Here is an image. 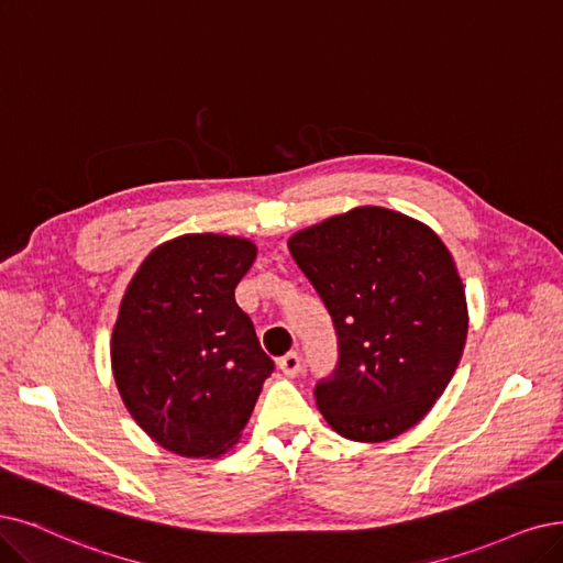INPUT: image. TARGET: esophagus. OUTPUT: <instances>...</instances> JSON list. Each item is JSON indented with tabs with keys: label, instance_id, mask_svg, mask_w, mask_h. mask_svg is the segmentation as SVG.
Instances as JSON below:
<instances>
[{
	"label": "esophagus",
	"instance_id": "34e87169",
	"mask_svg": "<svg viewBox=\"0 0 563 563\" xmlns=\"http://www.w3.org/2000/svg\"><path fill=\"white\" fill-rule=\"evenodd\" d=\"M278 368L285 373L287 378L299 376L301 368H303V362H301V357H299V352H287L285 357L278 360Z\"/></svg>",
	"mask_w": 563,
	"mask_h": 563
}]
</instances>
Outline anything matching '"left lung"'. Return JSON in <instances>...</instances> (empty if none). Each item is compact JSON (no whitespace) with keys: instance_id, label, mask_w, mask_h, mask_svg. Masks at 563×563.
I'll return each instance as SVG.
<instances>
[{"instance_id":"obj_1","label":"left lung","mask_w":563,"mask_h":563,"mask_svg":"<svg viewBox=\"0 0 563 563\" xmlns=\"http://www.w3.org/2000/svg\"><path fill=\"white\" fill-rule=\"evenodd\" d=\"M287 245L336 329V368L316 385L329 427L380 443L418 424L452 380L468 331L443 241L408 216L362 206Z\"/></svg>"}]
</instances>
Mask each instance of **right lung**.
Returning <instances> with one entry per match:
<instances>
[{"label":"right lung","instance_id":"right-lung-1","mask_svg":"<svg viewBox=\"0 0 563 563\" xmlns=\"http://www.w3.org/2000/svg\"><path fill=\"white\" fill-rule=\"evenodd\" d=\"M255 255L245 239L187 234L153 250L122 297L111 339L118 391L176 454L232 448L274 373L234 299Z\"/></svg>","mask_w":563,"mask_h":563}]
</instances>
